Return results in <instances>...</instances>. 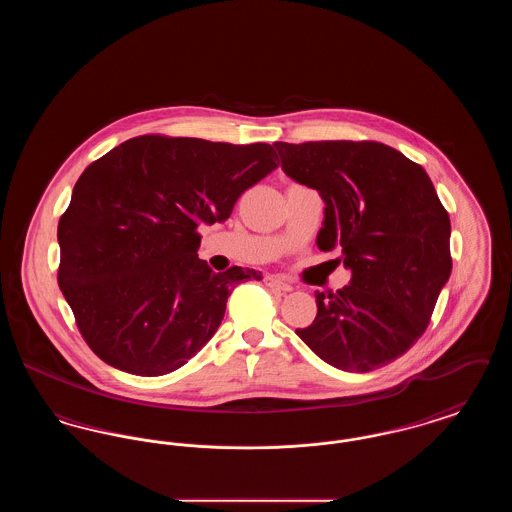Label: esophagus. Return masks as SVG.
I'll return each instance as SVG.
<instances>
[{"label": "esophagus", "instance_id": "34e87169", "mask_svg": "<svg viewBox=\"0 0 512 512\" xmlns=\"http://www.w3.org/2000/svg\"><path fill=\"white\" fill-rule=\"evenodd\" d=\"M265 284H267L268 288L278 290V292H292L293 290L292 284H288V282H284V280H280L276 276H265Z\"/></svg>", "mask_w": 512, "mask_h": 512}]
</instances>
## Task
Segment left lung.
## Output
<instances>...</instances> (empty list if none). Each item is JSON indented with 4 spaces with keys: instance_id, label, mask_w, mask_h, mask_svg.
Masks as SVG:
<instances>
[{
    "instance_id": "left-lung-1",
    "label": "left lung",
    "mask_w": 512,
    "mask_h": 512,
    "mask_svg": "<svg viewBox=\"0 0 512 512\" xmlns=\"http://www.w3.org/2000/svg\"><path fill=\"white\" fill-rule=\"evenodd\" d=\"M282 171L317 190V245L340 249L351 282L317 292V318L295 334L345 372H370L413 347L451 274L449 215L426 171L380 142L274 144Z\"/></svg>"
}]
</instances>
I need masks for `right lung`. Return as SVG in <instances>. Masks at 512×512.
Returning a JSON list of instances; mask_svg holds the SVG:
<instances>
[{
    "mask_svg": "<svg viewBox=\"0 0 512 512\" xmlns=\"http://www.w3.org/2000/svg\"><path fill=\"white\" fill-rule=\"evenodd\" d=\"M276 159L268 144L149 134L82 172L57 228L59 288L101 361L163 376L215 336L232 288L261 272H213L197 228L228 219Z\"/></svg>",
    "mask_w": 512,
    "mask_h": 512,
    "instance_id": "obj_1",
    "label": "right lung"
}]
</instances>
